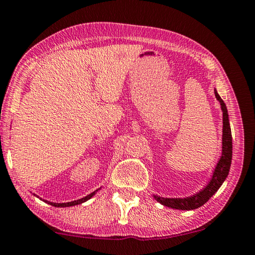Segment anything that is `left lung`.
I'll return each mask as SVG.
<instances>
[{
  "label": "left lung",
  "instance_id": "1",
  "mask_svg": "<svg viewBox=\"0 0 255 255\" xmlns=\"http://www.w3.org/2000/svg\"><path fill=\"white\" fill-rule=\"evenodd\" d=\"M215 96L217 101L221 103V109L223 112V136H222V155L214 169L212 179L209 180L207 186L202 189L199 193L186 198H163L158 197L154 195V198L157 202L162 204L163 206L181 209V211H191L200 206H203L205 203L208 202V199L220 189L223 182L225 181L226 177L229 176L231 163H232V152H233V146H232V133L229 121V113L225 103L223 102L221 96L218 95L215 89Z\"/></svg>",
  "mask_w": 255,
  "mask_h": 255
}]
</instances>
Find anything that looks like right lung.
Returning a JSON list of instances; mask_svg holds the SVG:
<instances>
[{
	"label": "right lung",
	"mask_w": 255,
	"mask_h": 255,
	"mask_svg": "<svg viewBox=\"0 0 255 255\" xmlns=\"http://www.w3.org/2000/svg\"><path fill=\"white\" fill-rule=\"evenodd\" d=\"M97 191H98V189L95 190V191H93L92 194L87 195L86 197H83V198L77 199V200H74V202H69V203H51V202H47V200H44V202L48 203V204H50V205H52V206H55V207H70V206H75V205L83 204V203L86 202V200L91 199V198L93 197V196L97 193Z\"/></svg>",
	"instance_id": "add662e5"
}]
</instances>
